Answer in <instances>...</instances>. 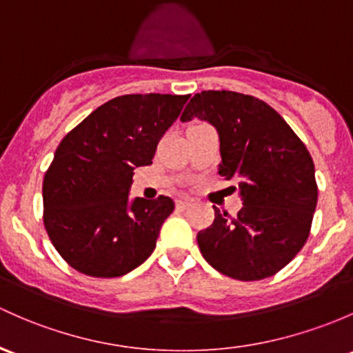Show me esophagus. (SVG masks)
<instances>
[{"instance_id":"1","label":"esophagus","mask_w":353,"mask_h":353,"mask_svg":"<svg viewBox=\"0 0 353 353\" xmlns=\"http://www.w3.org/2000/svg\"><path fill=\"white\" fill-rule=\"evenodd\" d=\"M192 205V202L188 199H178L176 200V208H180V210H185V208H188Z\"/></svg>"}]
</instances>
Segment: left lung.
I'll return each instance as SVG.
<instances>
[{
	"label": "left lung",
	"mask_w": 353,
	"mask_h": 353,
	"mask_svg": "<svg viewBox=\"0 0 353 353\" xmlns=\"http://www.w3.org/2000/svg\"><path fill=\"white\" fill-rule=\"evenodd\" d=\"M215 128L219 175L236 180L242 208L234 219L215 208L196 234L202 256L229 278L257 281L286 266L308 239L318 188L308 150L271 105L232 90L195 94L181 114Z\"/></svg>",
	"instance_id": "1"
}]
</instances>
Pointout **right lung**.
I'll return each instance as SVG.
<instances>
[{"label":"right lung","instance_id":"right-lung-1","mask_svg":"<svg viewBox=\"0 0 353 353\" xmlns=\"http://www.w3.org/2000/svg\"><path fill=\"white\" fill-rule=\"evenodd\" d=\"M188 97H114L60 141L43 178V222L72 268L94 278H117L154 251L175 203L165 195L130 199L132 175L153 163L158 141Z\"/></svg>","mask_w":353,"mask_h":353}]
</instances>
